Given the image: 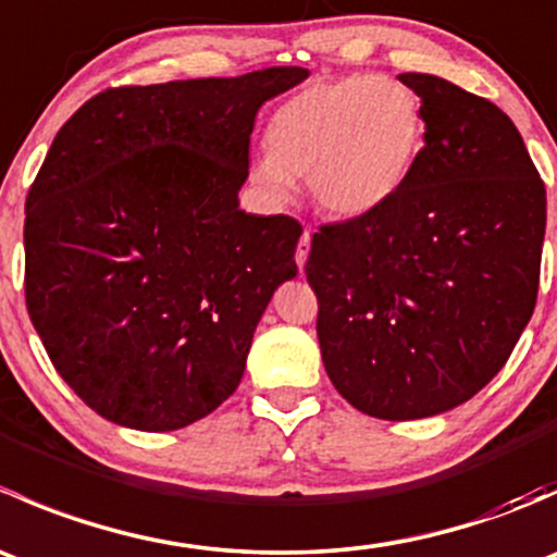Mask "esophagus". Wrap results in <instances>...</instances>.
Returning a JSON list of instances; mask_svg holds the SVG:
<instances>
[{
    "label": "esophagus",
    "mask_w": 557,
    "mask_h": 557,
    "mask_svg": "<svg viewBox=\"0 0 557 557\" xmlns=\"http://www.w3.org/2000/svg\"><path fill=\"white\" fill-rule=\"evenodd\" d=\"M310 243H312V232L310 228H305V234H301L299 239V247H296V267H305L307 263V256H310Z\"/></svg>",
    "instance_id": "esophagus-1"
}]
</instances>
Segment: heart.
Masks as SVG:
<instances>
[{
  "mask_svg": "<svg viewBox=\"0 0 557 557\" xmlns=\"http://www.w3.org/2000/svg\"><path fill=\"white\" fill-rule=\"evenodd\" d=\"M425 110L407 83L383 75L314 81L274 110L267 153L250 180L274 205L307 180L312 201L334 218H361L385 207L418 166Z\"/></svg>",
  "mask_w": 557,
  "mask_h": 557,
  "instance_id": "heart-1",
  "label": "heart"
}]
</instances>
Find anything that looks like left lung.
<instances>
[{
    "instance_id": "8db88e82",
    "label": "left lung",
    "mask_w": 557,
    "mask_h": 557,
    "mask_svg": "<svg viewBox=\"0 0 557 557\" xmlns=\"http://www.w3.org/2000/svg\"><path fill=\"white\" fill-rule=\"evenodd\" d=\"M425 145L404 188L312 234L307 280L331 383L363 414L469 401L512 356L539 294L547 190L507 112L404 72Z\"/></svg>"
}]
</instances>
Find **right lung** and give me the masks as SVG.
<instances>
[{
  "label": "right lung",
  "mask_w": 557,
  "mask_h": 557,
  "mask_svg": "<svg viewBox=\"0 0 557 557\" xmlns=\"http://www.w3.org/2000/svg\"><path fill=\"white\" fill-rule=\"evenodd\" d=\"M307 75L107 88L55 134L26 196V310L110 423L183 429L237 391L301 237L294 218L239 210L252 123Z\"/></svg>",
  "instance_id": "add662e5"
}]
</instances>
